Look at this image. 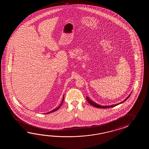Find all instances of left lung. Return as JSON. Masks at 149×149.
<instances>
[{
  "label": "left lung",
  "instance_id": "8db88e82",
  "mask_svg": "<svg viewBox=\"0 0 149 149\" xmlns=\"http://www.w3.org/2000/svg\"><path fill=\"white\" fill-rule=\"evenodd\" d=\"M130 95V94L129 95V96L127 97V98H126V99L124 100V101L121 102H120V103H118L117 104L108 105V106H103H103H102L101 105L97 104V103H96L95 102L92 101V100H90L88 97H86V99H87V101H88L89 103L90 104L92 105V106L94 107H96V108H100V109H107V108H112V107H116V105H118L120 104L121 103H123V102H124L125 101H126L128 99V98H129Z\"/></svg>",
  "mask_w": 149,
  "mask_h": 149
}]
</instances>
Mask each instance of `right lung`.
<instances>
[{
  "mask_svg": "<svg viewBox=\"0 0 149 149\" xmlns=\"http://www.w3.org/2000/svg\"><path fill=\"white\" fill-rule=\"evenodd\" d=\"M63 101L64 98H63V100H62V102L61 104L60 105V106H59V107H57V108L55 109H54V110H52V111H50V112H48V113H52V112H54V111H57V110H58V109H60V108L62 106V104H63Z\"/></svg>",
  "mask_w": 149,
  "mask_h": 149,
  "instance_id": "add662e5",
  "label": "right lung"
}]
</instances>
